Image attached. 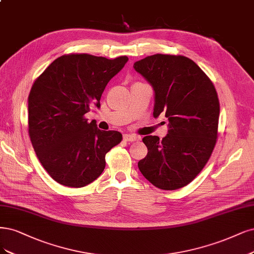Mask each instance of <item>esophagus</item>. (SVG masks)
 <instances>
[{
  "label": "esophagus",
  "instance_id": "obj_1",
  "mask_svg": "<svg viewBox=\"0 0 254 254\" xmlns=\"http://www.w3.org/2000/svg\"><path fill=\"white\" fill-rule=\"evenodd\" d=\"M124 139L127 142H135V141H138L139 137L136 136V135H133V134H124L123 135Z\"/></svg>",
  "mask_w": 254,
  "mask_h": 254
}]
</instances>
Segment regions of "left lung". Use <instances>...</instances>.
I'll list each match as a JSON object with an SVG mask.
<instances>
[{"label":"left lung","instance_id":"8db88e82","mask_svg":"<svg viewBox=\"0 0 254 254\" xmlns=\"http://www.w3.org/2000/svg\"><path fill=\"white\" fill-rule=\"evenodd\" d=\"M133 68L154 91L153 117L168 119V134L144 136L148 153L137 166L155 187L176 190L193 181L217 138L220 102L212 82L192 60L153 55Z\"/></svg>","mask_w":254,"mask_h":254}]
</instances>
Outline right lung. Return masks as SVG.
I'll list each match as a JSON object with an SVG mask.
<instances>
[{"mask_svg": "<svg viewBox=\"0 0 254 254\" xmlns=\"http://www.w3.org/2000/svg\"><path fill=\"white\" fill-rule=\"evenodd\" d=\"M87 54L65 55L34 81L28 97V130L39 161L61 185L81 188L105 169V155L119 143V131H102L85 119L100 108L105 87L127 63Z\"/></svg>", "mask_w": 254, "mask_h": 254, "instance_id": "right-lung-1", "label": "right lung"}]
</instances>
